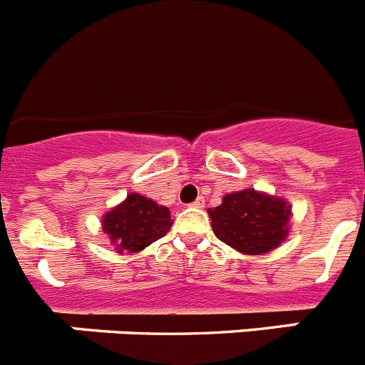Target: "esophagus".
<instances>
[{
    "label": "esophagus",
    "instance_id": "obj_1",
    "mask_svg": "<svg viewBox=\"0 0 365 365\" xmlns=\"http://www.w3.org/2000/svg\"><path fill=\"white\" fill-rule=\"evenodd\" d=\"M192 206H193V208H202V206H205V199H202V197L195 199V201L192 202Z\"/></svg>",
    "mask_w": 365,
    "mask_h": 365
}]
</instances>
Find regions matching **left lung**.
Wrapping results in <instances>:
<instances>
[{
    "label": "left lung",
    "instance_id": "1",
    "mask_svg": "<svg viewBox=\"0 0 365 365\" xmlns=\"http://www.w3.org/2000/svg\"><path fill=\"white\" fill-rule=\"evenodd\" d=\"M208 214L217 240L248 256L270 252L289 235L291 205L254 188L228 193Z\"/></svg>",
    "mask_w": 365,
    "mask_h": 365
}]
</instances>
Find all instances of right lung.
Segmentation results:
<instances>
[{
    "label": "right lung",
    "mask_w": 365,
    "mask_h": 365,
    "mask_svg": "<svg viewBox=\"0 0 365 365\" xmlns=\"http://www.w3.org/2000/svg\"><path fill=\"white\" fill-rule=\"evenodd\" d=\"M172 222L166 206L157 205L140 193H130L125 201L104 214L102 230L117 247L118 254H133L164 237Z\"/></svg>",
    "instance_id": "1"
}]
</instances>
